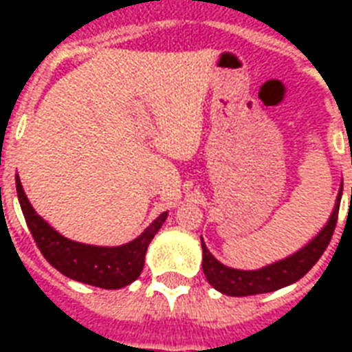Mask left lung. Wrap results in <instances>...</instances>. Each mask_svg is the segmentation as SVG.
<instances>
[{
  "label": "left lung",
  "mask_w": 352,
  "mask_h": 352,
  "mask_svg": "<svg viewBox=\"0 0 352 352\" xmlns=\"http://www.w3.org/2000/svg\"><path fill=\"white\" fill-rule=\"evenodd\" d=\"M340 199H342V190L336 199V206L331 214V219L309 245H305L292 256L272 263V265H267L259 270H237V268L226 267L210 254L204 241L201 239L203 241V270L208 283L226 296L265 294V292H274V290L283 289L287 285L296 283L316 265L318 259L322 257V254L331 243L333 232L336 228V221H338Z\"/></svg>",
  "instance_id": "left-lung-1"
}]
</instances>
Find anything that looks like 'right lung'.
<instances>
[{
	"instance_id": "add662e5",
	"label": "right lung",
	"mask_w": 352,
	"mask_h": 352,
	"mask_svg": "<svg viewBox=\"0 0 352 352\" xmlns=\"http://www.w3.org/2000/svg\"><path fill=\"white\" fill-rule=\"evenodd\" d=\"M16 192L27 226L47 261L63 276L100 289H122L140 276L149 243L168 217V212L160 214L137 239L122 246L84 245L58 234L36 214L19 177H16Z\"/></svg>"
}]
</instances>
